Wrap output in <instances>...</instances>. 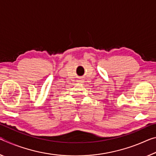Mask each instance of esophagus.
I'll return each mask as SVG.
<instances>
[{
	"mask_svg": "<svg viewBox=\"0 0 156 156\" xmlns=\"http://www.w3.org/2000/svg\"><path fill=\"white\" fill-rule=\"evenodd\" d=\"M83 81H84L83 78H80L78 79V83H83Z\"/></svg>",
	"mask_w": 156,
	"mask_h": 156,
	"instance_id": "1",
	"label": "esophagus"
}]
</instances>
